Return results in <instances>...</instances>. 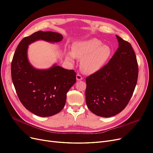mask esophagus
Returning a JSON list of instances; mask_svg holds the SVG:
<instances>
[{
  "label": "esophagus",
  "mask_w": 153,
  "mask_h": 153,
  "mask_svg": "<svg viewBox=\"0 0 153 153\" xmlns=\"http://www.w3.org/2000/svg\"><path fill=\"white\" fill-rule=\"evenodd\" d=\"M76 79L77 80V81H81V80H82V77L81 76V75H80V74H77V76H76Z\"/></svg>",
  "instance_id": "34e87169"
}]
</instances>
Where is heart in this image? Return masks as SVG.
Segmentation results:
<instances>
[{"mask_svg": "<svg viewBox=\"0 0 153 153\" xmlns=\"http://www.w3.org/2000/svg\"><path fill=\"white\" fill-rule=\"evenodd\" d=\"M112 49L108 45L97 38L77 42L72 47V53L67 54V58L73 62L75 57L81 60V71L86 74H92L105 66L111 57Z\"/></svg>", "mask_w": 153, "mask_h": 153, "instance_id": "obj_1", "label": "heart"}]
</instances>
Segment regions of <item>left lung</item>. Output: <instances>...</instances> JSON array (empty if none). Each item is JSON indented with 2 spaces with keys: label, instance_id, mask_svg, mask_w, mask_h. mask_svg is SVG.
Listing matches in <instances>:
<instances>
[{
  "label": "left lung",
  "instance_id": "1",
  "mask_svg": "<svg viewBox=\"0 0 153 153\" xmlns=\"http://www.w3.org/2000/svg\"><path fill=\"white\" fill-rule=\"evenodd\" d=\"M116 37L119 47L108 63L86 79V105L100 117H113L125 108L137 81L138 64L132 45Z\"/></svg>",
  "mask_w": 153,
  "mask_h": 153
}]
</instances>
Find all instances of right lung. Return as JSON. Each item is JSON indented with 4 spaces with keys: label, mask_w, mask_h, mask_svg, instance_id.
I'll list each match as a JSON object with an SVG mask.
<instances>
[{
    "label": "right lung",
    "mask_w": 153,
    "mask_h": 153,
    "mask_svg": "<svg viewBox=\"0 0 153 153\" xmlns=\"http://www.w3.org/2000/svg\"><path fill=\"white\" fill-rule=\"evenodd\" d=\"M59 33L37 31L24 38L17 47L11 63V76L18 97L25 108L36 115L50 117L65 104L67 93L76 82V73L54 65L47 70L36 69L27 57L28 45L42 39L59 42Z\"/></svg>",
    "instance_id": "1"
}]
</instances>
